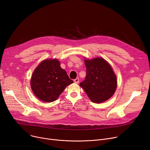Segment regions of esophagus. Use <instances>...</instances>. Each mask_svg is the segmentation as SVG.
Instances as JSON below:
<instances>
[{
  "label": "esophagus",
  "mask_w": 150,
  "mask_h": 150,
  "mask_svg": "<svg viewBox=\"0 0 150 150\" xmlns=\"http://www.w3.org/2000/svg\"><path fill=\"white\" fill-rule=\"evenodd\" d=\"M74 83H76V84H77V83H79V78H76V79H75V80H74Z\"/></svg>",
  "instance_id": "esophagus-1"
}]
</instances>
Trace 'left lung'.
<instances>
[{"label":"left lung","instance_id":"obj_1","mask_svg":"<svg viewBox=\"0 0 150 150\" xmlns=\"http://www.w3.org/2000/svg\"><path fill=\"white\" fill-rule=\"evenodd\" d=\"M85 80L80 84L90 100L100 103L109 99L117 87V76L109 63L101 57L84 58Z\"/></svg>","mask_w":150,"mask_h":150}]
</instances>
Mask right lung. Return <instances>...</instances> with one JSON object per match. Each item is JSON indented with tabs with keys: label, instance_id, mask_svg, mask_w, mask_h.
<instances>
[{
	"label": "right lung",
	"instance_id": "1",
	"mask_svg": "<svg viewBox=\"0 0 150 150\" xmlns=\"http://www.w3.org/2000/svg\"><path fill=\"white\" fill-rule=\"evenodd\" d=\"M73 83L66 70L60 66L58 59L43 60L36 67L30 80V86L35 96L44 102L57 100L69 84Z\"/></svg>",
	"mask_w": 150,
	"mask_h": 150
}]
</instances>
